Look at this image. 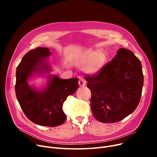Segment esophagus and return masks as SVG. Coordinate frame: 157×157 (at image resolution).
Returning a JSON list of instances; mask_svg holds the SVG:
<instances>
[{
    "label": "esophagus",
    "mask_w": 157,
    "mask_h": 157,
    "mask_svg": "<svg viewBox=\"0 0 157 157\" xmlns=\"http://www.w3.org/2000/svg\"><path fill=\"white\" fill-rule=\"evenodd\" d=\"M86 85V81L83 79H80L79 81V86L81 87L85 86Z\"/></svg>",
    "instance_id": "34e87169"
}]
</instances>
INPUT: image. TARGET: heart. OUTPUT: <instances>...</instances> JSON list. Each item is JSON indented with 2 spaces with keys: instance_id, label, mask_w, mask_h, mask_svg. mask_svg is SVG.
I'll return each mask as SVG.
<instances>
[{
  "instance_id": "1",
  "label": "heart",
  "mask_w": 157,
  "mask_h": 157,
  "mask_svg": "<svg viewBox=\"0 0 157 157\" xmlns=\"http://www.w3.org/2000/svg\"><path fill=\"white\" fill-rule=\"evenodd\" d=\"M107 62L104 53L99 50L86 49L74 55L71 59L73 65L84 66L83 70L91 75H96L104 68Z\"/></svg>"
}]
</instances>
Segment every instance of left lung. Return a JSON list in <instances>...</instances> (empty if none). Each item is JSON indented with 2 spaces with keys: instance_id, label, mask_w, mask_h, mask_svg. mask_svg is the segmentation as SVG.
I'll use <instances>...</instances> for the list:
<instances>
[{
  "instance_id": "1",
  "label": "left lung",
  "mask_w": 157,
  "mask_h": 157,
  "mask_svg": "<svg viewBox=\"0 0 157 157\" xmlns=\"http://www.w3.org/2000/svg\"><path fill=\"white\" fill-rule=\"evenodd\" d=\"M85 79L92 92L93 115L101 122L119 121L133 113L139 103L144 83L142 65L128 49H118L99 74Z\"/></svg>"
}]
</instances>
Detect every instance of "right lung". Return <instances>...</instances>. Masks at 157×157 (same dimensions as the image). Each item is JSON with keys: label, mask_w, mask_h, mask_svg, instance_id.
Segmentation results:
<instances>
[{"label": "right lung", "mask_w": 157, "mask_h": 157, "mask_svg": "<svg viewBox=\"0 0 157 157\" xmlns=\"http://www.w3.org/2000/svg\"><path fill=\"white\" fill-rule=\"evenodd\" d=\"M51 54L49 48L39 47L22 58L16 69L15 93L21 108L31 121L56 127L66 120L63 104L69 95L77 91L79 79H61L50 74L52 68L47 58ZM40 76L47 78L44 87L29 85L32 78Z\"/></svg>", "instance_id": "obj_1"}]
</instances>
